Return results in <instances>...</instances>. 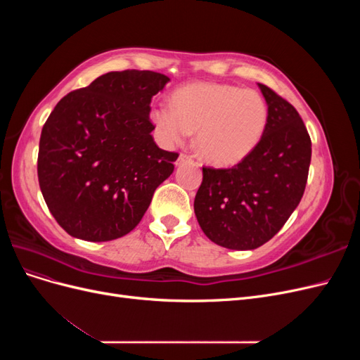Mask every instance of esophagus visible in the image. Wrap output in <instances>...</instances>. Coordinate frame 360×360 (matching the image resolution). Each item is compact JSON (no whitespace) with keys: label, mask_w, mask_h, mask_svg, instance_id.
Listing matches in <instances>:
<instances>
[{"label":"esophagus","mask_w":360,"mask_h":360,"mask_svg":"<svg viewBox=\"0 0 360 360\" xmlns=\"http://www.w3.org/2000/svg\"><path fill=\"white\" fill-rule=\"evenodd\" d=\"M188 160H192V158H191L189 155H186V153H180V156H179V159H177V165H181L183 162H188Z\"/></svg>","instance_id":"esophagus-1"}]
</instances>
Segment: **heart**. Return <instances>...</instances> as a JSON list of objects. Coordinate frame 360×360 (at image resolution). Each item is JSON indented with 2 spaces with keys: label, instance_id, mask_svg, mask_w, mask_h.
Returning <instances> with one entry per match:
<instances>
[{
  "label": "heart",
  "instance_id": "b5f03b06",
  "mask_svg": "<svg viewBox=\"0 0 360 360\" xmlns=\"http://www.w3.org/2000/svg\"><path fill=\"white\" fill-rule=\"evenodd\" d=\"M167 144H181L197 130V147L207 160L230 165L242 160L263 138L269 123L264 97L225 84H191L171 97V108L150 112Z\"/></svg>",
  "mask_w": 360,
  "mask_h": 360
}]
</instances>
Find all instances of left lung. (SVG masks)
Returning <instances> with one entry per match:
<instances>
[{
    "label": "left lung",
    "instance_id": "left-lung-1",
    "mask_svg": "<svg viewBox=\"0 0 360 360\" xmlns=\"http://www.w3.org/2000/svg\"><path fill=\"white\" fill-rule=\"evenodd\" d=\"M269 108L258 146L231 168L202 167L193 209L204 234L228 249L269 242L299 205L307 188L311 138L290 102L258 84Z\"/></svg>",
    "mask_w": 360,
    "mask_h": 360
}]
</instances>
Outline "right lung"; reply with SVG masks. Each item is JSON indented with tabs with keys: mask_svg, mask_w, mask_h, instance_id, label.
Wrapping results in <instances>:
<instances>
[{
	"mask_svg": "<svg viewBox=\"0 0 360 360\" xmlns=\"http://www.w3.org/2000/svg\"><path fill=\"white\" fill-rule=\"evenodd\" d=\"M169 81L151 70L99 76L70 91L43 124L37 176L64 231L89 242L115 240L143 219L179 153L156 146L151 97Z\"/></svg>",
	"mask_w": 360,
	"mask_h": 360,
	"instance_id": "obj_1",
	"label": "right lung"
}]
</instances>
